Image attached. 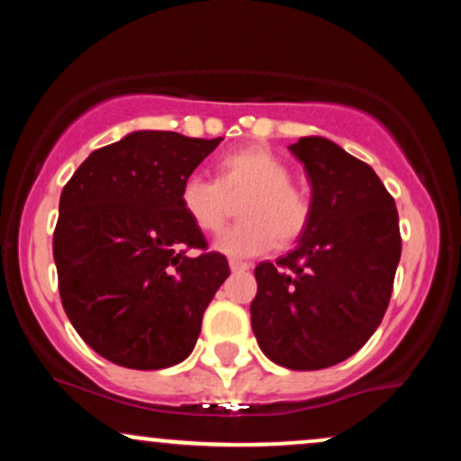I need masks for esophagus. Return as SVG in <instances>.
<instances>
[{"instance_id":"1","label":"esophagus","mask_w":461,"mask_h":461,"mask_svg":"<svg viewBox=\"0 0 461 461\" xmlns=\"http://www.w3.org/2000/svg\"><path fill=\"white\" fill-rule=\"evenodd\" d=\"M230 268H231V273H245V271H249V264L247 262H238V260H230Z\"/></svg>"}]
</instances>
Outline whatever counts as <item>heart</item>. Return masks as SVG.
<instances>
[{"mask_svg": "<svg viewBox=\"0 0 461 461\" xmlns=\"http://www.w3.org/2000/svg\"><path fill=\"white\" fill-rule=\"evenodd\" d=\"M247 193L238 205L240 223L216 238V249L231 258H253L275 245L290 247L312 221V201L293 184V171L267 147L225 153L216 179L190 173L179 186V205L203 234H216L227 219V199Z\"/></svg>", "mask_w": 461, "mask_h": 461, "instance_id": "b5f03b06", "label": "heart"}]
</instances>
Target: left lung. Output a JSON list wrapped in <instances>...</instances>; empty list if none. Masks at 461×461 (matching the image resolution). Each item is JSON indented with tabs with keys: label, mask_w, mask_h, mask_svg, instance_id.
I'll return each instance as SVG.
<instances>
[{
	"label": "left lung",
	"mask_w": 461,
	"mask_h": 461,
	"mask_svg": "<svg viewBox=\"0 0 461 461\" xmlns=\"http://www.w3.org/2000/svg\"><path fill=\"white\" fill-rule=\"evenodd\" d=\"M312 184V221L293 251L256 267L251 327L264 356L293 370L351 357L382 322L401 258L399 214L377 173L336 142L290 145Z\"/></svg>",
	"instance_id": "8db88e82"
}]
</instances>
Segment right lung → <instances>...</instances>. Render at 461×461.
I'll list each match as a JSON object with an SVG mask.
<instances>
[{"instance_id": "add662e5", "label": "right lung", "mask_w": 461, "mask_h": 461, "mask_svg": "<svg viewBox=\"0 0 461 461\" xmlns=\"http://www.w3.org/2000/svg\"><path fill=\"white\" fill-rule=\"evenodd\" d=\"M219 142L134 131L95 149L62 188L54 230L62 308L82 340L119 366L186 359L230 275L179 205L182 182Z\"/></svg>"}]
</instances>
